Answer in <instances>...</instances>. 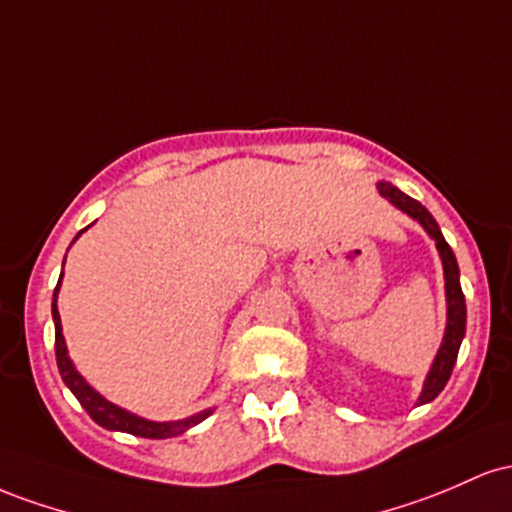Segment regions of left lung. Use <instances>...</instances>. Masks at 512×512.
Listing matches in <instances>:
<instances>
[{"mask_svg": "<svg viewBox=\"0 0 512 512\" xmlns=\"http://www.w3.org/2000/svg\"><path fill=\"white\" fill-rule=\"evenodd\" d=\"M377 191H380L382 198H387L389 203L396 205L399 210H404L406 215L413 217V220L421 222V227L430 234V239H435V246H438L440 258H442V271H445V300H447V326L445 336H442L440 350L435 355L433 367H430L426 382H423V392L418 396V406L428 404L438 396L442 389H445L447 380L452 375V367L457 363L459 346H462L464 329H467V304H464L462 285H459V266L457 258L452 254L450 244H447L445 237H442L438 222L430 212L423 208L418 200L409 198L406 193H401L399 188L392 186V183L380 181L377 183Z\"/></svg>", "mask_w": 512, "mask_h": 512, "instance_id": "obj_1", "label": "left lung"}]
</instances>
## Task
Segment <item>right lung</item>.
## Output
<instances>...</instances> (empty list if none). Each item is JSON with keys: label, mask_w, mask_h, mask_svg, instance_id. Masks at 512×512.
Segmentation results:
<instances>
[{"label": "right lung", "mask_w": 512, "mask_h": 512, "mask_svg": "<svg viewBox=\"0 0 512 512\" xmlns=\"http://www.w3.org/2000/svg\"><path fill=\"white\" fill-rule=\"evenodd\" d=\"M79 237V234H77ZM65 266V263H62ZM62 275L57 280L55 295H53V321H55V358H57V370H60L62 382L70 387V392L77 396L79 404L84 406V411L99 423L101 428L106 430H120V433H130L137 435V438H149V440H164V438H176V435L186 433L188 428L198 426L200 421L210 416L212 411H200L191 418H183V421H147V418L135 416V413L120 409V406L111 404L108 399L96 392L94 387H89L82 375L77 372V367L72 365L70 355H67V346H65V336H62V324H60V312H57V290H60Z\"/></svg>", "instance_id": "obj_1"}]
</instances>
